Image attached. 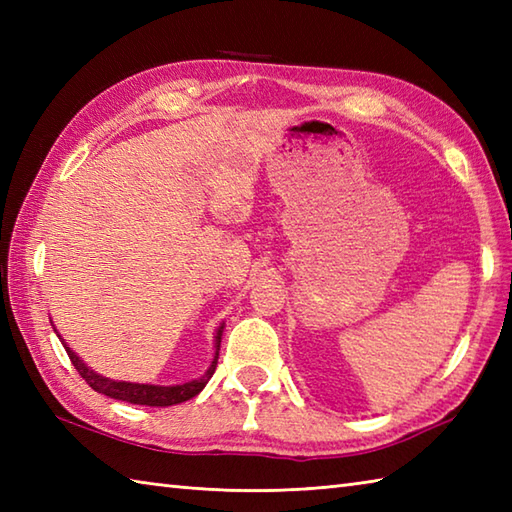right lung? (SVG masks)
<instances>
[{"instance_id": "obj_1", "label": "right lung", "mask_w": 512, "mask_h": 512, "mask_svg": "<svg viewBox=\"0 0 512 512\" xmlns=\"http://www.w3.org/2000/svg\"><path fill=\"white\" fill-rule=\"evenodd\" d=\"M52 323V321H50ZM52 330L57 332V328L52 325ZM222 332H224V323H220V328L215 332V352L211 358V365L206 372L195 378L189 380V383H182V385H149V383H129V380H112V378H105L101 374H96L94 369H90L81 361V356L76 354L72 347L65 345V339H61V334L57 332V336L61 339L65 352H68L72 365L76 367V372H79L85 383H88L94 391H99V394L110 396L114 400H125V402H132V405H147V407H171V405H180V402L189 400L193 396H198L200 391L209 383L211 376L215 374V367H217V356H220V343H222Z\"/></svg>"}]
</instances>
